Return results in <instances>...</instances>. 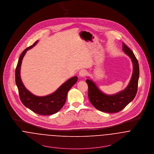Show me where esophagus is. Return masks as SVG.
<instances>
[{"instance_id": "obj_1", "label": "esophagus", "mask_w": 154, "mask_h": 154, "mask_svg": "<svg viewBox=\"0 0 154 154\" xmlns=\"http://www.w3.org/2000/svg\"><path fill=\"white\" fill-rule=\"evenodd\" d=\"M79 75L80 76V77H84V76H85V75L87 74V71L85 70H84V69H82V70H81L80 72H79Z\"/></svg>"}]
</instances>
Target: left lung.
I'll list each match as a JSON object with an SVG mask.
<instances>
[{"instance_id":"1","label":"left lung","mask_w":154,"mask_h":154,"mask_svg":"<svg viewBox=\"0 0 154 154\" xmlns=\"http://www.w3.org/2000/svg\"><path fill=\"white\" fill-rule=\"evenodd\" d=\"M123 51L131 59L133 71L131 80L124 90L114 95L103 93L91 80L87 79L88 86V98L91 104L100 111L106 113H116L125 108L136 97L139 79V64L133 52L125 43L122 45Z\"/></svg>"}]
</instances>
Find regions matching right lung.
I'll use <instances>...</instances> for the list:
<instances>
[{
    "mask_svg": "<svg viewBox=\"0 0 154 154\" xmlns=\"http://www.w3.org/2000/svg\"><path fill=\"white\" fill-rule=\"evenodd\" d=\"M38 41L26 48L20 55L16 69V84L18 88L21 101L27 108L40 115H50L59 111L63 106L67 92L78 80L77 76L70 78L54 93L44 97H38L30 92L24 87L20 77V69L22 60L28 50L36 45Z\"/></svg>",
    "mask_w": 154,
    "mask_h": 154,
    "instance_id": "obj_1",
    "label": "right lung"
}]
</instances>
